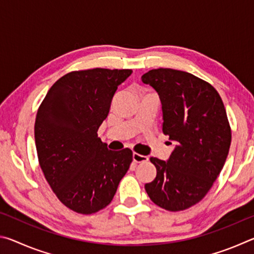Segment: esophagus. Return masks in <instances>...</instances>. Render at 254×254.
<instances>
[{
	"mask_svg": "<svg viewBox=\"0 0 254 254\" xmlns=\"http://www.w3.org/2000/svg\"><path fill=\"white\" fill-rule=\"evenodd\" d=\"M133 161L136 162V163H140V162H144V161H148V157L142 156V154H139L136 152H133Z\"/></svg>",
	"mask_w": 254,
	"mask_h": 254,
	"instance_id": "34e87169",
	"label": "esophagus"
}]
</instances>
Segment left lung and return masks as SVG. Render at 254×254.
Instances as JSON below:
<instances>
[{"label": "left lung", "mask_w": 254, "mask_h": 254, "mask_svg": "<svg viewBox=\"0 0 254 254\" xmlns=\"http://www.w3.org/2000/svg\"><path fill=\"white\" fill-rule=\"evenodd\" d=\"M141 79L156 89L162 105V132L176 143L167 161L150 158L157 169L144 188L154 204L170 212L204 198L223 169L231 127L223 101L212 85L186 71L158 68Z\"/></svg>", "instance_id": "obj_1"}]
</instances>
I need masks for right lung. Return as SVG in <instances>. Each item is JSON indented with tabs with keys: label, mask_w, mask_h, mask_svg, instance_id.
Returning <instances> with one entry per match:
<instances>
[{
	"label": "right lung",
	"mask_w": 254,
	"mask_h": 254,
	"mask_svg": "<svg viewBox=\"0 0 254 254\" xmlns=\"http://www.w3.org/2000/svg\"><path fill=\"white\" fill-rule=\"evenodd\" d=\"M131 69L68 72L51 86L34 123L45 178L71 210L93 214L109 205L132 162V151H111L97 136L118 86Z\"/></svg>",
	"instance_id": "add662e5"
}]
</instances>
